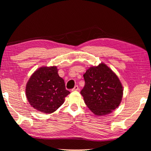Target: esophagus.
<instances>
[{"label": "esophagus", "instance_id": "34e87169", "mask_svg": "<svg viewBox=\"0 0 151 151\" xmlns=\"http://www.w3.org/2000/svg\"><path fill=\"white\" fill-rule=\"evenodd\" d=\"M78 90H79V87L78 86H75V88L72 89V91H78Z\"/></svg>", "mask_w": 151, "mask_h": 151}]
</instances>
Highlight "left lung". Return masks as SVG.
<instances>
[{"instance_id":"left-lung-1","label":"left lung","mask_w":151,"mask_h":151,"mask_svg":"<svg viewBox=\"0 0 151 151\" xmlns=\"http://www.w3.org/2000/svg\"><path fill=\"white\" fill-rule=\"evenodd\" d=\"M84 87L81 91L86 104L97 115L111 113L120 104L123 89L117 76L101 63L91 67L84 75Z\"/></svg>"}]
</instances>
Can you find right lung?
Masks as SVG:
<instances>
[{"instance_id":"1","label":"right lung","mask_w":151,"mask_h":151,"mask_svg":"<svg viewBox=\"0 0 151 151\" xmlns=\"http://www.w3.org/2000/svg\"><path fill=\"white\" fill-rule=\"evenodd\" d=\"M69 93L54 66L42 67L36 70L26 86V95L30 104L45 114L55 111Z\"/></svg>"}]
</instances>
